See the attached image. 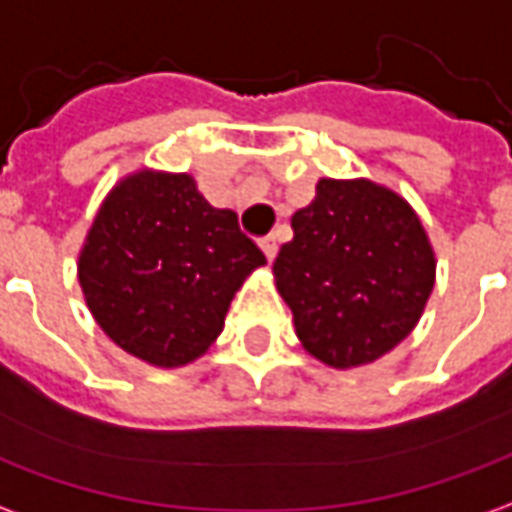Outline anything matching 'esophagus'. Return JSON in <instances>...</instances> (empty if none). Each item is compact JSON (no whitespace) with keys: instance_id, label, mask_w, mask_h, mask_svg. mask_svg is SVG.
Listing matches in <instances>:
<instances>
[{"instance_id":"1","label":"esophagus","mask_w":512,"mask_h":512,"mask_svg":"<svg viewBox=\"0 0 512 512\" xmlns=\"http://www.w3.org/2000/svg\"><path fill=\"white\" fill-rule=\"evenodd\" d=\"M260 249H263V255H266L268 260H274V257H277V238H274V235H266V238L260 241Z\"/></svg>"}]
</instances>
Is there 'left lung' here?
I'll return each mask as SVG.
<instances>
[{
  "mask_svg": "<svg viewBox=\"0 0 512 512\" xmlns=\"http://www.w3.org/2000/svg\"><path fill=\"white\" fill-rule=\"evenodd\" d=\"M290 227L274 282L307 354L351 370L414 332L436 282V255L397 191L367 178H321Z\"/></svg>",
  "mask_w": 512,
  "mask_h": 512,
  "instance_id": "left-lung-1",
  "label": "left lung"
}]
</instances>
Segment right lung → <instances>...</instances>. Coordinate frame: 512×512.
I'll list each match as a JSON object with an SVG mask.
<instances>
[{"label": "right lung", "mask_w": 512, "mask_h": 512, "mask_svg": "<svg viewBox=\"0 0 512 512\" xmlns=\"http://www.w3.org/2000/svg\"><path fill=\"white\" fill-rule=\"evenodd\" d=\"M266 263L186 172L139 169L106 194L79 252L95 323L126 354L183 367L222 334L235 290Z\"/></svg>", "instance_id": "1"}]
</instances>
